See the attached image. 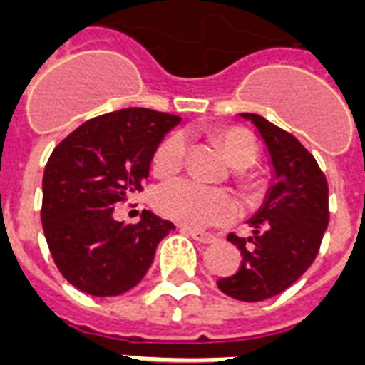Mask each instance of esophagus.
Masks as SVG:
<instances>
[{
	"instance_id": "34e87169",
	"label": "esophagus",
	"mask_w": 365,
	"mask_h": 365,
	"mask_svg": "<svg viewBox=\"0 0 365 365\" xmlns=\"http://www.w3.org/2000/svg\"><path fill=\"white\" fill-rule=\"evenodd\" d=\"M182 232L185 233V235H189L191 239H195L197 243L208 245V243H214V241H216V237H214V235H208V233L197 232V230H189V227H182Z\"/></svg>"
}]
</instances>
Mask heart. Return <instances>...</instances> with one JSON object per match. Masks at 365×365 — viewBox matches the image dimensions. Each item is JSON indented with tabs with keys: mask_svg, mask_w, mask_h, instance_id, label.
Listing matches in <instances>:
<instances>
[{
	"mask_svg": "<svg viewBox=\"0 0 365 365\" xmlns=\"http://www.w3.org/2000/svg\"><path fill=\"white\" fill-rule=\"evenodd\" d=\"M227 163L235 170H245L257 163L258 147L249 132L241 128H230L218 133ZM187 155V135L182 132L170 133L158 145L153 157V170L158 176L176 174ZM155 208L166 218L185 227H208L224 224L237 216V205L226 191L207 187L193 180H172L163 183L153 197Z\"/></svg>",
	"mask_w": 365,
	"mask_h": 365,
	"instance_id": "b5f03b06",
	"label": "heart"
}]
</instances>
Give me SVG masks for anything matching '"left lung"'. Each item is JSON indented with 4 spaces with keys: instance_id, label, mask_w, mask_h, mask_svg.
Listing matches in <instances>:
<instances>
[{
    "instance_id": "8db88e82",
    "label": "left lung",
    "mask_w": 365,
    "mask_h": 365,
    "mask_svg": "<svg viewBox=\"0 0 365 365\" xmlns=\"http://www.w3.org/2000/svg\"><path fill=\"white\" fill-rule=\"evenodd\" d=\"M239 116L262 139L272 183L262 207L247 222L252 235H227L243 262L235 274L220 279L218 289L232 299L260 302L291 287L318 257L329 224V189L318 163L294 135L252 113Z\"/></svg>"
}]
</instances>
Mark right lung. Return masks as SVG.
I'll return each mask as SVG.
<instances>
[{
	"label": "right lung",
	"instance_id": "1",
	"mask_svg": "<svg viewBox=\"0 0 365 365\" xmlns=\"http://www.w3.org/2000/svg\"><path fill=\"white\" fill-rule=\"evenodd\" d=\"M180 116L122 108L83 122L55 147L43 172L41 226L66 282L93 297L133 289L176 227L143 210L138 224L113 218L149 178L151 160Z\"/></svg>",
	"mask_w": 365,
	"mask_h": 365
}]
</instances>
